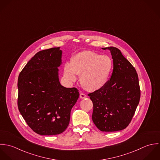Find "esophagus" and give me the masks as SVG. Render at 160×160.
Segmentation results:
<instances>
[{"label": "esophagus", "mask_w": 160, "mask_h": 160, "mask_svg": "<svg viewBox=\"0 0 160 160\" xmlns=\"http://www.w3.org/2000/svg\"><path fill=\"white\" fill-rule=\"evenodd\" d=\"M80 98H82V99H84V98H87V95H85V94H84V93H80Z\"/></svg>", "instance_id": "34e87169"}]
</instances>
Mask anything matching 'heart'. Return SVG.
Instances as JSON below:
<instances>
[{
	"label": "heart",
	"mask_w": 160,
	"mask_h": 160,
	"mask_svg": "<svg viewBox=\"0 0 160 160\" xmlns=\"http://www.w3.org/2000/svg\"><path fill=\"white\" fill-rule=\"evenodd\" d=\"M111 68L112 61L108 56L83 51L76 54L70 64H65L64 76L68 82L73 83L77 80V74H80L83 87L87 90L95 91L104 85Z\"/></svg>",
	"instance_id": "heart-1"
}]
</instances>
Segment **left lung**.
<instances>
[{
	"mask_svg": "<svg viewBox=\"0 0 160 160\" xmlns=\"http://www.w3.org/2000/svg\"><path fill=\"white\" fill-rule=\"evenodd\" d=\"M102 49L110 51L113 70L111 78L102 88L88 94L93 104L92 120L102 132L119 131L128 126L139 103L138 75L119 49Z\"/></svg>",
	"mask_w": 160,
	"mask_h": 160,
	"instance_id": "8db88e82",
	"label": "left lung"
}]
</instances>
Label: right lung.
I'll use <instances>...</instances> for the list:
<instances>
[{
  "instance_id": "right-lung-1",
  "label": "right lung",
  "mask_w": 160,
  "mask_h": 160,
  "mask_svg": "<svg viewBox=\"0 0 160 160\" xmlns=\"http://www.w3.org/2000/svg\"><path fill=\"white\" fill-rule=\"evenodd\" d=\"M62 54L60 48L41 51L18 76L19 111L28 126L41 135L64 132L80 95L76 88H65L60 83L58 67Z\"/></svg>"
}]
</instances>
